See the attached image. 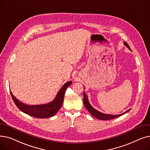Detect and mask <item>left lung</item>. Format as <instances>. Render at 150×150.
I'll list each match as a JSON object with an SVG mask.
<instances>
[{
    "mask_svg": "<svg viewBox=\"0 0 150 150\" xmlns=\"http://www.w3.org/2000/svg\"><path fill=\"white\" fill-rule=\"evenodd\" d=\"M124 44L125 45L127 46L128 48L131 51V49L129 46L128 45V44L127 43L124 42ZM83 96H84V97H83V103H84V105L86 107V108L87 109L88 111L91 113V114L94 117L97 118V119H100V120H110V119H115V118H117V117H119L122 115H123L124 114L128 112V111H130V109H128V111H127L126 112H125L123 114H119V115H111V114H104V113H102V112H99L98 111H97V110H96V109H94L91 105V104L89 103V100L88 99V97H87V95L84 93V92H83Z\"/></svg>",
    "mask_w": 150,
    "mask_h": 150,
    "instance_id": "1",
    "label": "left lung"
}]
</instances>
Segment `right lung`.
<instances>
[{"label":"right lung","instance_id":"obj_1","mask_svg":"<svg viewBox=\"0 0 150 150\" xmlns=\"http://www.w3.org/2000/svg\"><path fill=\"white\" fill-rule=\"evenodd\" d=\"M72 83V81H70L65 83L60 89L54 99L47 104L28 105L18 100L13 95L11 91L10 93L15 105L22 112L36 118L45 119V118L54 116L59 111L62 105L63 100H64L65 91Z\"/></svg>","mask_w":150,"mask_h":150}]
</instances>
